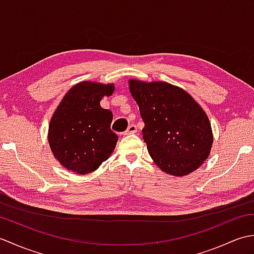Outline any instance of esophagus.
<instances>
[{
    "label": "esophagus",
    "instance_id": "obj_1",
    "mask_svg": "<svg viewBox=\"0 0 254 254\" xmlns=\"http://www.w3.org/2000/svg\"><path fill=\"white\" fill-rule=\"evenodd\" d=\"M137 132V127H136V126L135 124H131L130 127H127V130L126 131V135H128V134H134V133H136Z\"/></svg>",
    "mask_w": 254,
    "mask_h": 254
}]
</instances>
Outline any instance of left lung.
<instances>
[{"label": "left lung", "instance_id": "left-lung-1", "mask_svg": "<svg viewBox=\"0 0 254 254\" xmlns=\"http://www.w3.org/2000/svg\"><path fill=\"white\" fill-rule=\"evenodd\" d=\"M145 123L148 153L166 174H191L208 157L213 144L206 113L186 90L165 82L128 80Z\"/></svg>", "mask_w": 254, "mask_h": 254}]
</instances>
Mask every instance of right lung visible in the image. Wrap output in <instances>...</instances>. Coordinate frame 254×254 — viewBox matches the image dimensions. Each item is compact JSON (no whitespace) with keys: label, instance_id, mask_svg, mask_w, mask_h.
Masks as SVG:
<instances>
[{"label":"right lung","instance_id":"right-lung-1","mask_svg":"<svg viewBox=\"0 0 254 254\" xmlns=\"http://www.w3.org/2000/svg\"><path fill=\"white\" fill-rule=\"evenodd\" d=\"M113 84L80 82L69 89L53 113L48 141L56 159L67 170L90 174L107 160L118 142L111 131L112 112L100 107Z\"/></svg>","mask_w":254,"mask_h":254}]
</instances>
